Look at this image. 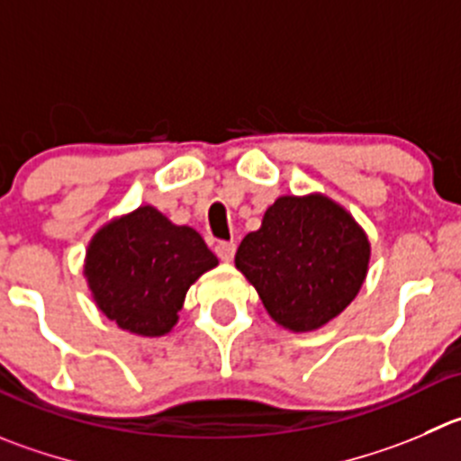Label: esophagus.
<instances>
[{"label":"esophagus","mask_w":461,"mask_h":461,"mask_svg":"<svg viewBox=\"0 0 461 461\" xmlns=\"http://www.w3.org/2000/svg\"><path fill=\"white\" fill-rule=\"evenodd\" d=\"M235 249H238V244L235 242H219L217 247H214V253L219 256V260L230 262L235 258Z\"/></svg>","instance_id":"34e87169"}]
</instances>
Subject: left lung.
Masks as SVG:
<instances>
[{
	"mask_svg": "<svg viewBox=\"0 0 461 461\" xmlns=\"http://www.w3.org/2000/svg\"><path fill=\"white\" fill-rule=\"evenodd\" d=\"M369 240L326 196H280L260 230L242 240L235 265L258 289L267 312L289 330L321 328L359 292Z\"/></svg>",
	"mask_w": 461,
	"mask_h": 461,
	"instance_id": "obj_1",
	"label": "left lung"
}]
</instances>
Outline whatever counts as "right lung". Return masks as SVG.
Listing matches in <instances>:
<instances>
[{
    "mask_svg": "<svg viewBox=\"0 0 461 461\" xmlns=\"http://www.w3.org/2000/svg\"><path fill=\"white\" fill-rule=\"evenodd\" d=\"M217 256L190 226H174L144 205L104 226L87 249L86 274L104 314L124 330L158 337L172 330L190 285Z\"/></svg>",
    "mask_w": 461,
    "mask_h": 461,
    "instance_id": "add662e5",
    "label": "right lung"
}]
</instances>
